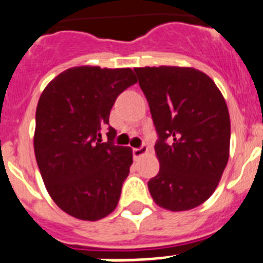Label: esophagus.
Wrapping results in <instances>:
<instances>
[{"mask_svg": "<svg viewBox=\"0 0 263 263\" xmlns=\"http://www.w3.org/2000/svg\"><path fill=\"white\" fill-rule=\"evenodd\" d=\"M132 153H134V158L141 157V156H144V155H146V153H148V146H146L145 144H143L140 148H134Z\"/></svg>", "mask_w": 263, "mask_h": 263, "instance_id": "esophagus-1", "label": "esophagus"}]
</instances>
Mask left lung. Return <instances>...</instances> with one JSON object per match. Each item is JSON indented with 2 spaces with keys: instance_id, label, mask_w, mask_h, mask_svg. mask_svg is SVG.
Returning a JSON list of instances; mask_svg holds the SVG:
<instances>
[{
  "instance_id": "8db88e82",
  "label": "left lung",
  "mask_w": 263,
  "mask_h": 263,
  "mask_svg": "<svg viewBox=\"0 0 263 263\" xmlns=\"http://www.w3.org/2000/svg\"><path fill=\"white\" fill-rule=\"evenodd\" d=\"M158 135L160 172L148 182L157 205L187 211L214 194L229 158L231 120L223 94L194 68H135Z\"/></svg>"
}]
</instances>
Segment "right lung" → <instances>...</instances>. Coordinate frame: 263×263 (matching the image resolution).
Listing matches in <instances>:
<instances>
[{"instance_id": "right-lung-1", "label": "right lung", "mask_w": 263, "mask_h": 263, "mask_svg": "<svg viewBox=\"0 0 263 263\" xmlns=\"http://www.w3.org/2000/svg\"><path fill=\"white\" fill-rule=\"evenodd\" d=\"M129 68L76 67L43 90L36 107L34 151L46 189L70 216L96 221L114 211L132 165V149L114 145L108 124L120 93L136 84ZM108 127V142L100 129Z\"/></svg>"}]
</instances>
